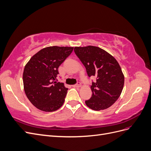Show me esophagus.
I'll use <instances>...</instances> for the list:
<instances>
[{"label":"esophagus","mask_w":151,"mask_h":151,"mask_svg":"<svg viewBox=\"0 0 151 151\" xmlns=\"http://www.w3.org/2000/svg\"><path fill=\"white\" fill-rule=\"evenodd\" d=\"M73 86H74V88H80V87L81 86V83H80V82H78V83H77L76 84L74 85Z\"/></svg>","instance_id":"1"}]
</instances>
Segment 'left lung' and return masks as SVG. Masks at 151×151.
Wrapping results in <instances>:
<instances>
[{
	"label": "left lung",
	"mask_w": 151,
	"mask_h": 151,
	"mask_svg": "<svg viewBox=\"0 0 151 151\" xmlns=\"http://www.w3.org/2000/svg\"><path fill=\"white\" fill-rule=\"evenodd\" d=\"M74 52L84 65L88 77H96L91 89L92 96L86 104L96 111L105 109L120 97L124 85V76L116 59L97 47H75Z\"/></svg>",
	"instance_id": "left-lung-1"
}]
</instances>
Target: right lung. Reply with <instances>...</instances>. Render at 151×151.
<instances>
[{"label":"right lung","instance_id":"add662e5","mask_svg":"<svg viewBox=\"0 0 151 151\" xmlns=\"http://www.w3.org/2000/svg\"><path fill=\"white\" fill-rule=\"evenodd\" d=\"M74 47H49L32 57L26 65L22 80L27 98L43 111H54L64 103L68 88L57 82L58 68Z\"/></svg>","mask_w":151,"mask_h":151}]
</instances>
